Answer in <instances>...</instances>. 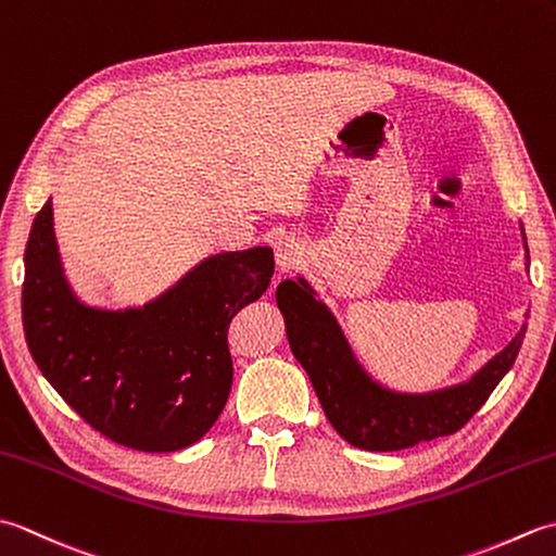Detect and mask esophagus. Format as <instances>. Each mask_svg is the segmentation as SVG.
Here are the masks:
<instances>
[{"mask_svg":"<svg viewBox=\"0 0 556 556\" xmlns=\"http://www.w3.org/2000/svg\"><path fill=\"white\" fill-rule=\"evenodd\" d=\"M303 255H305L303 243L299 239H293V236H279L275 241V260L281 271L299 267L303 263Z\"/></svg>","mask_w":556,"mask_h":556,"instance_id":"34e87169","label":"esophagus"}]
</instances>
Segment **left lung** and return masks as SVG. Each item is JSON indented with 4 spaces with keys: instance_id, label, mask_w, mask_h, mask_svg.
I'll return each mask as SVG.
<instances>
[{
    "instance_id": "left-lung-1",
    "label": "left lung",
    "mask_w": 556,
    "mask_h": 556,
    "mask_svg": "<svg viewBox=\"0 0 556 556\" xmlns=\"http://www.w3.org/2000/svg\"><path fill=\"white\" fill-rule=\"evenodd\" d=\"M277 305L293 356L308 372L327 420L349 444L368 452H399L464 428L511 370L526 337L523 325L511 344L464 384L432 394H396L361 368L334 315L303 277L281 281Z\"/></svg>"
}]
</instances>
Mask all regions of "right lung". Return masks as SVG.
I'll return each instance as SVG.
<instances>
[{"label": "right lung", "instance_id": "obj_1", "mask_svg": "<svg viewBox=\"0 0 556 556\" xmlns=\"http://www.w3.org/2000/svg\"><path fill=\"white\" fill-rule=\"evenodd\" d=\"M52 224L47 200L23 257L21 308L33 361L112 442L157 454L191 446L227 404L229 325L267 291L271 248L212 255L143 308L100 311L68 289Z\"/></svg>", "mask_w": 556, "mask_h": 556}]
</instances>
